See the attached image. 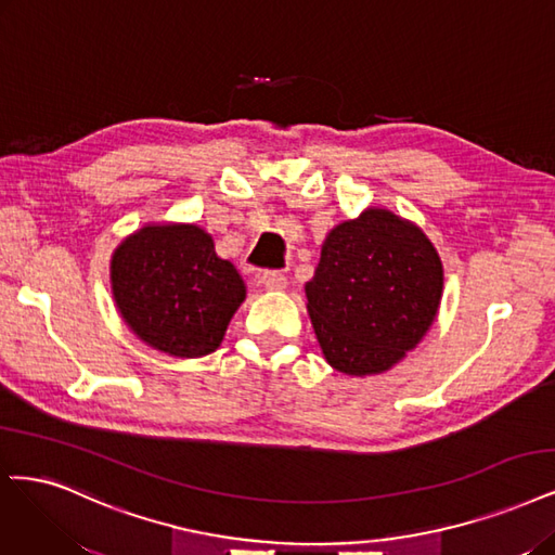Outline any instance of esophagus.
I'll return each mask as SVG.
<instances>
[{"label": "esophagus", "instance_id": "esophagus-1", "mask_svg": "<svg viewBox=\"0 0 555 555\" xmlns=\"http://www.w3.org/2000/svg\"><path fill=\"white\" fill-rule=\"evenodd\" d=\"M259 284L266 286L269 292H282L286 286V278L278 271H266L261 278H259Z\"/></svg>", "mask_w": 555, "mask_h": 555}]
</instances>
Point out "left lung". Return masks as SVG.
Returning a JSON list of instances; mask_svg holds the SVG:
<instances>
[{"label":"left lung","instance_id":"left-lung-1","mask_svg":"<svg viewBox=\"0 0 555 555\" xmlns=\"http://www.w3.org/2000/svg\"><path fill=\"white\" fill-rule=\"evenodd\" d=\"M305 296L333 370L384 374L431 328L443 298V261L415 222L370 206L331 229Z\"/></svg>","mask_w":555,"mask_h":555}]
</instances>
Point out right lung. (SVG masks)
I'll return each instance as SVG.
<instances>
[{
    "label": "right lung",
    "instance_id": "obj_1",
    "mask_svg": "<svg viewBox=\"0 0 555 555\" xmlns=\"http://www.w3.org/2000/svg\"><path fill=\"white\" fill-rule=\"evenodd\" d=\"M109 284L130 333L181 360L216 351L247 294L195 222H146L128 234L112 253Z\"/></svg>",
    "mask_w": 555,
    "mask_h": 555
}]
</instances>
